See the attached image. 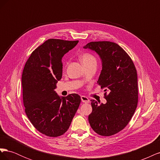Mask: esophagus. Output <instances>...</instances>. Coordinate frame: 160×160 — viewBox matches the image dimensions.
<instances>
[{"instance_id":"esophagus-1","label":"esophagus","mask_w":160,"mask_h":160,"mask_svg":"<svg viewBox=\"0 0 160 160\" xmlns=\"http://www.w3.org/2000/svg\"><path fill=\"white\" fill-rule=\"evenodd\" d=\"M81 101L82 102H83V103H89V98H87V97H85V96H81Z\"/></svg>"}]
</instances>
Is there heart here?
<instances>
[{"instance_id":"b5f03b06","label":"heart","mask_w":160,"mask_h":160,"mask_svg":"<svg viewBox=\"0 0 160 160\" xmlns=\"http://www.w3.org/2000/svg\"><path fill=\"white\" fill-rule=\"evenodd\" d=\"M81 61L82 62V63L84 65V66L91 63H96V59L95 57L88 52L83 53V54L81 55Z\"/></svg>"}]
</instances>
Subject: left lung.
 Listing matches in <instances>:
<instances>
[{
  "mask_svg": "<svg viewBox=\"0 0 160 160\" xmlns=\"http://www.w3.org/2000/svg\"><path fill=\"white\" fill-rule=\"evenodd\" d=\"M83 48L95 52L101 61L102 69L97 83L106 91L107 101L106 103L99 105L96 101H91L89 122L98 134L110 136L126 126L136 109V69L127 52L115 42H90Z\"/></svg>",
  "mask_w": 160,
  "mask_h": 160,
  "instance_id": "left-lung-1",
  "label": "left lung"
}]
</instances>
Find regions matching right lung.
Here are the masks:
<instances>
[{"mask_svg": "<svg viewBox=\"0 0 160 160\" xmlns=\"http://www.w3.org/2000/svg\"><path fill=\"white\" fill-rule=\"evenodd\" d=\"M78 42L48 39L32 52L24 67L22 87L25 113L33 126L47 136L64 134L81 103L79 95L61 97L55 91L62 77V58Z\"/></svg>", "mask_w": 160, "mask_h": 160, "instance_id": "add662e5", "label": "right lung"}]
</instances>
